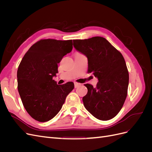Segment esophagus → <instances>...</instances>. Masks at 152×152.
Returning <instances> with one entry per match:
<instances>
[{
    "label": "esophagus",
    "instance_id": "esophagus-1",
    "mask_svg": "<svg viewBox=\"0 0 152 152\" xmlns=\"http://www.w3.org/2000/svg\"><path fill=\"white\" fill-rule=\"evenodd\" d=\"M74 85H75V88H77V87H79V86H81V84L78 83V82H74Z\"/></svg>",
    "mask_w": 152,
    "mask_h": 152
}]
</instances>
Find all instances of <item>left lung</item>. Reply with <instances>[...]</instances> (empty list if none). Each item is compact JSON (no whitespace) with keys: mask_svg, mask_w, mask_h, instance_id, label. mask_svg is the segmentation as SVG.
<instances>
[{"mask_svg":"<svg viewBox=\"0 0 152 152\" xmlns=\"http://www.w3.org/2000/svg\"><path fill=\"white\" fill-rule=\"evenodd\" d=\"M73 46L88 59V73L99 81L95 87L84 84L87 93L82 100L85 108L99 120L115 117L127 95L129 72L122 54L102 37L73 40Z\"/></svg>","mask_w":152,"mask_h":152,"instance_id":"8db88e82","label":"left lung"}]
</instances>
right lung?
<instances>
[{"label": "right lung", "instance_id": "add662e5", "mask_svg": "<svg viewBox=\"0 0 152 152\" xmlns=\"http://www.w3.org/2000/svg\"><path fill=\"white\" fill-rule=\"evenodd\" d=\"M72 40L41 39L31 45L18 66V92L26 112L36 121L47 122L56 116L74 88L72 82L58 85L53 79L58 63L72 51Z\"/></svg>", "mask_w": 152, "mask_h": 152}]
</instances>
